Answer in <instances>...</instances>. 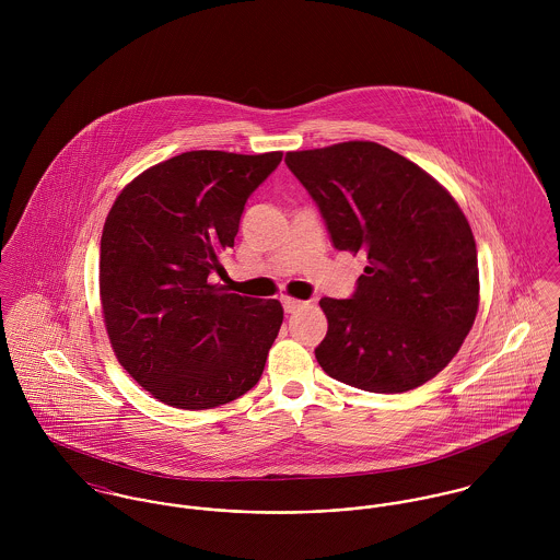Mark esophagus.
I'll return each instance as SVG.
<instances>
[{"mask_svg": "<svg viewBox=\"0 0 560 560\" xmlns=\"http://www.w3.org/2000/svg\"><path fill=\"white\" fill-rule=\"evenodd\" d=\"M282 306H284L287 313H295V311H300L304 306V302H300L295 298H282Z\"/></svg>", "mask_w": 560, "mask_h": 560, "instance_id": "34e87169", "label": "esophagus"}]
</instances>
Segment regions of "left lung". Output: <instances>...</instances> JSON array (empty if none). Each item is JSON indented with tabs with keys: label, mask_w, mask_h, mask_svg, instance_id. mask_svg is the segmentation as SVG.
<instances>
[{
	"label": "left lung",
	"mask_w": 560,
	"mask_h": 560,
	"mask_svg": "<svg viewBox=\"0 0 560 560\" xmlns=\"http://www.w3.org/2000/svg\"><path fill=\"white\" fill-rule=\"evenodd\" d=\"M336 249L369 265L349 300L323 298L320 369L353 388L397 395L433 380L479 311L472 229L422 167L375 142L287 153Z\"/></svg>",
	"instance_id": "8db88e82"
}]
</instances>
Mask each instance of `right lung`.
I'll return each mask as SVG.
<instances>
[{
    "mask_svg": "<svg viewBox=\"0 0 560 560\" xmlns=\"http://www.w3.org/2000/svg\"><path fill=\"white\" fill-rule=\"evenodd\" d=\"M282 153L189 151L136 176L101 235L98 289L112 349L155 399L211 409L252 390L280 331L278 300L226 293L209 276L235 245L249 194Z\"/></svg>",
    "mask_w": 560,
    "mask_h": 560,
    "instance_id": "1",
    "label": "right lung"
}]
</instances>
